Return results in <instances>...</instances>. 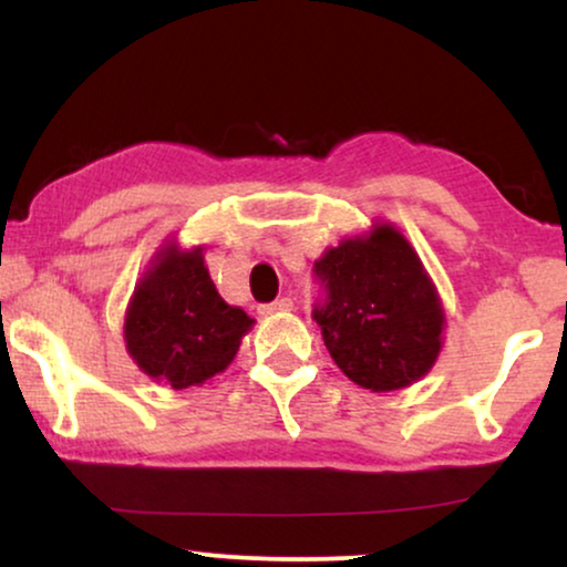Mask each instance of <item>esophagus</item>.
Here are the masks:
<instances>
[{
  "label": "esophagus",
  "mask_w": 567,
  "mask_h": 567,
  "mask_svg": "<svg viewBox=\"0 0 567 567\" xmlns=\"http://www.w3.org/2000/svg\"><path fill=\"white\" fill-rule=\"evenodd\" d=\"M291 307H293V301H291L289 297H284V299H276V301H270V305H260L258 312H260L262 317H270V315H281V312H289Z\"/></svg>",
  "instance_id": "1"
}]
</instances>
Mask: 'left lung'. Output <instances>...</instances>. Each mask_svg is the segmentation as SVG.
<instances>
[{
    "instance_id": "obj_1",
    "label": "left lung",
    "mask_w": 567,
    "mask_h": 567,
    "mask_svg": "<svg viewBox=\"0 0 567 567\" xmlns=\"http://www.w3.org/2000/svg\"><path fill=\"white\" fill-rule=\"evenodd\" d=\"M324 293L312 317L338 369L363 390L394 392L431 371L444 307L421 258L392 224L343 239L315 262Z\"/></svg>"
}]
</instances>
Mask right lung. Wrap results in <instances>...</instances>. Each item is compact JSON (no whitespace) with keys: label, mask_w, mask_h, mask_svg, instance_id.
Here are the masks:
<instances>
[{"label":"right lung","mask_w":567,"mask_h":567,"mask_svg":"<svg viewBox=\"0 0 567 567\" xmlns=\"http://www.w3.org/2000/svg\"><path fill=\"white\" fill-rule=\"evenodd\" d=\"M204 250L162 247L126 309V351L146 377L188 390L235 361L252 317L219 297Z\"/></svg>","instance_id":"right-lung-1"}]
</instances>
